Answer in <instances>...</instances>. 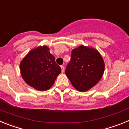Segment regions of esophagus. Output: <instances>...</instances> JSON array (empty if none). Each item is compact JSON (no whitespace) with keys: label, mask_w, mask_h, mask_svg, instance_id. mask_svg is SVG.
<instances>
[{"label":"esophagus","mask_w":129,"mask_h":129,"mask_svg":"<svg viewBox=\"0 0 129 129\" xmlns=\"http://www.w3.org/2000/svg\"><path fill=\"white\" fill-rule=\"evenodd\" d=\"M61 72H63L64 71V66H61Z\"/></svg>","instance_id":"34e87169"}]
</instances>
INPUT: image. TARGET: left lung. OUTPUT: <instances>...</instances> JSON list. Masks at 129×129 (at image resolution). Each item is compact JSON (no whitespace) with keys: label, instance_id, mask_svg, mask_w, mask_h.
<instances>
[{"label":"left lung","instance_id":"8db88e82","mask_svg":"<svg viewBox=\"0 0 129 129\" xmlns=\"http://www.w3.org/2000/svg\"><path fill=\"white\" fill-rule=\"evenodd\" d=\"M103 59L96 50L83 45L72 51L66 75L77 90L85 92L95 85L104 72Z\"/></svg>","mask_w":129,"mask_h":129}]
</instances>
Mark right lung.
Returning a JSON list of instances; mask_svg holds the SVG:
<instances>
[{"mask_svg": "<svg viewBox=\"0 0 129 129\" xmlns=\"http://www.w3.org/2000/svg\"><path fill=\"white\" fill-rule=\"evenodd\" d=\"M20 70L24 81L40 91L50 88L61 72V67L46 46L31 50L20 62Z\"/></svg>", "mask_w": 129, "mask_h": 129, "instance_id": "right-lung-1", "label": "right lung"}]
</instances>
